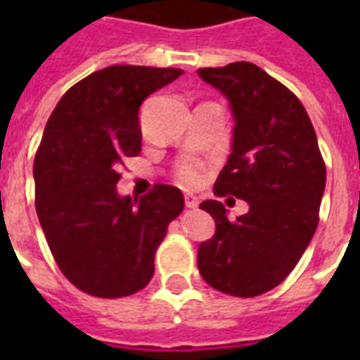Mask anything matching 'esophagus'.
I'll return each mask as SVG.
<instances>
[{
	"instance_id": "esophagus-1",
	"label": "esophagus",
	"mask_w": 360,
	"mask_h": 360,
	"mask_svg": "<svg viewBox=\"0 0 360 360\" xmlns=\"http://www.w3.org/2000/svg\"><path fill=\"white\" fill-rule=\"evenodd\" d=\"M185 203H186V207H198V203H200V198L194 196V194H186L185 196Z\"/></svg>"
}]
</instances>
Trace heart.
Returning a JSON list of instances; mask_svg holds the SVG:
<instances>
[{"mask_svg":"<svg viewBox=\"0 0 360 360\" xmlns=\"http://www.w3.org/2000/svg\"><path fill=\"white\" fill-rule=\"evenodd\" d=\"M177 179L183 183V185H198L200 179H202V174H200V168H198L194 162L181 164L179 169H177Z\"/></svg>","mask_w":360,"mask_h":360,"instance_id":"obj_1","label":"heart"}]
</instances>
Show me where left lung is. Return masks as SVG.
I'll list each match as a JSON object with an SVG mask.
<instances>
[{"instance_id":"left-lung-1","label":"left lung","mask_w":360,"mask_h":360,"mask_svg":"<svg viewBox=\"0 0 360 360\" xmlns=\"http://www.w3.org/2000/svg\"><path fill=\"white\" fill-rule=\"evenodd\" d=\"M198 75L228 98L236 121L214 194L248 203L236 222L217 200L200 203L217 231L198 248V269L222 293L262 295L293 271L318 228L327 172L316 130L301 101L257 65L237 61Z\"/></svg>"}]
</instances>
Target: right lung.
Returning a JSON list of instances; mask_svg holds the SVG:
<instances>
[{"label": "right lung", "instance_id": "obj_1", "mask_svg": "<svg viewBox=\"0 0 360 360\" xmlns=\"http://www.w3.org/2000/svg\"><path fill=\"white\" fill-rule=\"evenodd\" d=\"M181 69L114 65L65 93L33 164L35 207L61 273L89 295H132L155 273V252L185 207L177 186L132 200L117 192L120 168L141 149L138 112Z\"/></svg>", "mask_w": 360, "mask_h": 360}]
</instances>
